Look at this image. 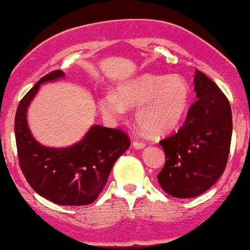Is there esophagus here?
I'll return each instance as SVG.
<instances>
[{
    "label": "esophagus",
    "instance_id": "34e87169",
    "mask_svg": "<svg viewBox=\"0 0 250 250\" xmlns=\"http://www.w3.org/2000/svg\"><path fill=\"white\" fill-rule=\"evenodd\" d=\"M133 146L135 149H143L144 146H146V144H144L143 142H141V141H134Z\"/></svg>",
    "mask_w": 250,
    "mask_h": 250
}]
</instances>
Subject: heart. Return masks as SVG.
Masks as SVG:
<instances>
[{
  "instance_id": "obj_1",
  "label": "heart",
  "mask_w": 250,
  "mask_h": 250,
  "mask_svg": "<svg viewBox=\"0 0 250 250\" xmlns=\"http://www.w3.org/2000/svg\"><path fill=\"white\" fill-rule=\"evenodd\" d=\"M191 100V87L179 76L144 74L102 96L100 108L109 116H119L127 107L136 108V122L146 134L162 136L184 119Z\"/></svg>"
}]
</instances>
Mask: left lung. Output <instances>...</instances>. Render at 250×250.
Instances as JSON below:
<instances>
[{
    "label": "left lung",
    "instance_id": "1",
    "mask_svg": "<svg viewBox=\"0 0 250 250\" xmlns=\"http://www.w3.org/2000/svg\"><path fill=\"white\" fill-rule=\"evenodd\" d=\"M197 101L190 107L183 127L159 144L165 164L157 180L167 194L193 198L211 188L224 173L229 155L231 109L214 81L195 71Z\"/></svg>",
    "mask_w": 250,
    "mask_h": 250
}]
</instances>
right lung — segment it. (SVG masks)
I'll return each mask as SVG.
<instances>
[{"mask_svg":"<svg viewBox=\"0 0 250 250\" xmlns=\"http://www.w3.org/2000/svg\"><path fill=\"white\" fill-rule=\"evenodd\" d=\"M64 77L56 70L44 76L24 95L15 116V137L21 170L39 195L57 205L92 204L106 185L117 158L130 146V140L120 129L93 125L85 137L68 148H49L32 137L26 110L39 87Z\"/></svg>","mask_w":250,"mask_h":250,"instance_id":"add662e5","label":"right lung"}]
</instances>
